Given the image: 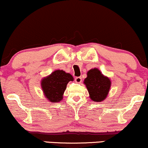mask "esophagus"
<instances>
[{"mask_svg":"<svg viewBox=\"0 0 148 148\" xmlns=\"http://www.w3.org/2000/svg\"><path fill=\"white\" fill-rule=\"evenodd\" d=\"M82 82V78L81 77H77L75 78V82L77 83V84H80Z\"/></svg>","mask_w":148,"mask_h":148,"instance_id":"34e87169","label":"esophagus"}]
</instances>
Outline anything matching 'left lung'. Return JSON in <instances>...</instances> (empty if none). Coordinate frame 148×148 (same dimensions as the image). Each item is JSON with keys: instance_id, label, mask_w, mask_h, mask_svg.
Masks as SVG:
<instances>
[{"instance_id": "left-lung-1", "label": "left lung", "mask_w": 148, "mask_h": 148, "mask_svg": "<svg viewBox=\"0 0 148 148\" xmlns=\"http://www.w3.org/2000/svg\"><path fill=\"white\" fill-rule=\"evenodd\" d=\"M84 84L88 89L91 100L94 102H102L108 96L111 81L98 69L94 68L87 73V77L84 79Z\"/></svg>"}]
</instances>
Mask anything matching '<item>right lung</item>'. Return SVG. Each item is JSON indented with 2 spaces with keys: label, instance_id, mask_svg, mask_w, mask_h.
<instances>
[{
  "label": "right lung",
  "instance_id": "obj_1",
  "mask_svg": "<svg viewBox=\"0 0 148 148\" xmlns=\"http://www.w3.org/2000/svg\"><path fill=\"white\" fill-rule=\"evenodd\" d=\"M73 79L71 75L64 71H54L41 80V88L44 96L52 103L60 102L63 98L66 85Z\"/></svg>",
  "mask_w": 148,
  "mask_h": 148
}]
</instances>
